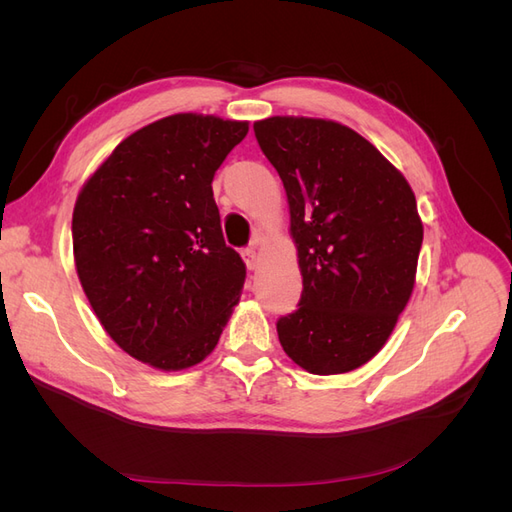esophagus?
<instances>
[{
    "instance_id": "1",
    "label": "esophagus",
    "mask_w": 512,
    "mask_h": 512,
    "mask_svg": "<svg viewBox=\"0 0 512 512\" xmlns=\"http://www.w3.org/2000/svg\"><path fill=\"white\" fill-rule=\"evenodd\" d=\"M241 256H243V262H245L247 269H250V271H256V269H258L260 258H258V252L254 250V247H247V250L241 252Z\"/></svg>"
}]
</instances>
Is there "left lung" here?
I'll use <instances>...</instances> for the list:
<instances>
[{
    "mask_svg": "<svg viewBox=\"0 0 512 512\" xmlns=\"http://www.w3.org/2000/svg\"><path fill=\"white\" fill-rule=\"evenodd\" d=\"M280 175L303 277L280 344L309 374H346L382 350L416 282L423 222L406 177L359 132L331 119L254 123Z\"/></svg>",
    "mask_w": 512,
    "mask_h": 512,
    "instance_id": "1",
    "label": "left lung"
}]
</instances>
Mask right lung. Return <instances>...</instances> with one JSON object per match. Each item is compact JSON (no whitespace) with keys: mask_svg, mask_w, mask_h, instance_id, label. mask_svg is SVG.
Here are the masks:
<instances>
[{"mask_svg":"<svg viewBox=\"0 0 512 512\" xmlns=\"http://www.w3.org/2000/svg\"><path fill=\"white\" fill-rule=\"evenodd\" d=\"M250 123L177 113L136 130L76 196L74 267L113 342L181 371L218 346L245 265L226 245L211 181Z\"/></svg>","mask_w":512,"mask_h":512,"instance_id":"add662e5","label":"right lung"}]
</instances>
